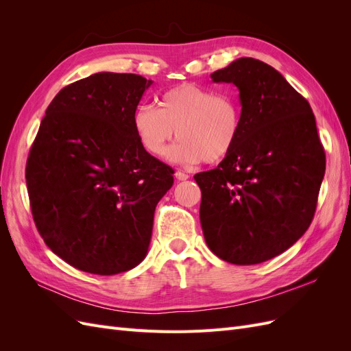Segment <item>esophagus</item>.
Wrapping results in <instances>:
<instances>
[{"instance_id":"1","label":"esophagus","mask_w":351,"mask_h":351,"mask_svg":"<svg viewBox=\"0 0 351 351\" xmlns=\"http://www.w3.org/2000/svg\"><path fill=\"white\" fill-rule=\"evenodd\" d=\"M176 178L178 180V182H184V180L189 178V176L186 173H183L182 169H177V171H176Z\"/></svg>"}]
</instances>
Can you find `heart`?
<instances>
[{
	"label": "heart",
	"mask_w": 351,
	"mask_h": 351,
	"mask_svg": "<svg viewBox=\"0 0 351 351\" xmlns=\"http://www.w3.org/2000/svg\"><path fill=\"white\" fill-rule=\"evenodd\" d=\"M133 125L143 149L152 156L162 158L177 134L180 142L169 152L171 161L214 164L236 147L243 117L240 102L232 95L182 83L162 95L159 108L139 105Z\"/></svg>",
	"instance_id": "obj_1"
}]
</instances>
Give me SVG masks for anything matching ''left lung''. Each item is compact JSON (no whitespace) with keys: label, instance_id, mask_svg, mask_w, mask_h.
<instances>
[{"label":"left lung","instance_id":"1","mask_svg":"<svg viewBox=\"0 0 351 351\" xmlns=\"http://www.w3.org/2000/svg\"><path fill=\"white\" fill-rule=\"evenodd\" d=\"M236 84L243 125L219 165L195 176L210 252L234 265L278 256L315 215L325 151L309 102L267 62L239 58L210 74Z\"/></svg>","mask_w":351,"mask_h":351}]
</instances>
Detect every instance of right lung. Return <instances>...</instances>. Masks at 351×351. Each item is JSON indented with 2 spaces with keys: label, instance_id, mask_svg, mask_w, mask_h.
I'll return each mask as SVG.
<instances>
[{
  "label": "right lung",
  "instance_id": "obj_1",
  "mask_svg": "<svg viewBox=\"0 0 351 351\" xmlns=\"http://www.w3.org/2000/svg\"><path fill=\"white\" fill-rule=\"evenodd\" d=\"M139 74L97 73L62 88L42 119L26 162L36 228L71 267L125 272L147 253L158 202L171 167L147 154L133 125Z\"/></svg>",
  "mask_w": 351,
  "mask_h": 351
}]
</instances>
